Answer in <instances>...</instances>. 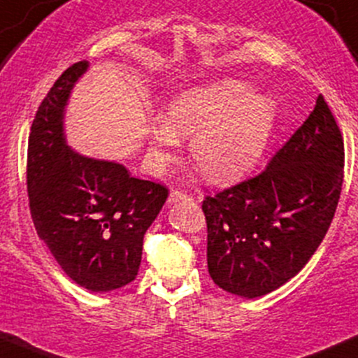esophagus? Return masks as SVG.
<instances>
[{"instance_id":"1","label":"esophagus","mask_w":358,"mask_h":358,"mask_svg":"<svg viewBox=\"0 0 358 358\" xmlns=\"http://www.w3.org/2000/svg\"><path fill=\"white\" fill-rule=\"evenodd\" d=\"M182 199H189V196H187L186 192H180V191H172L171 194H169V203H178V201H182Z\"/></svg>"}]
</instances>
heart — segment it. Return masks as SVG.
Here are the masks:
<instances>
[{"label":"heart","instance_id":"heart-1","mask_svg":"<svg viewBox=\"0 0 358 358\" xmlns=\"http://www.w3.org/2000/svg\"><path fill=\"white\" fill-rule=\"evenodd\" d=\"M277 120V103L255 94L238 79L191 87L169 104V116L157 115L148 130V159L160 171L174 159L182 136H192L191 159L213 182L245 178L266 154Z\"/></svg>","mask_w":358,"mask_h":358}]
</instances>
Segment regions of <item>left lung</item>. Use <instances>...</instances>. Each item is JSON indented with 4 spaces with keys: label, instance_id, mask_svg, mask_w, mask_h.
<instances>
[{
    "label": "left lung",
    "instance_id": "obj_1",
    "mask_svg": "<svg viewBox=\"0 0 358 358\" xmlns=\"http://www.w3.org/2000/svg\"><path fill=\"white\" fill-rule=\"evenodd\" d=\"M343 138L323 96L266 171L203 201L216 286L260 298L292 279L323 242L343 184Z\"/></svg>",
    "mask_w": 358,
    "mask_h": 358
}]
</instances>
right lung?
Wrapping results in <instances>:
<instances>
[{"mask_svg":"<svg viewBox=\"0 0 358 358\" xmlns=\"http://www.w3.org/2000/svg\"><path fill=\"white\" fill-rule=\"evenodd\" d=\"M87 67V60L72 64L40 103L28 136L27 189L35 230L62 271L87 291L108 292L138 274L143 235L169 191L67 145L64 113Z\"/></svg>","mask_w":358,"mask_h":358,"instance_id":"add662e5","label":"right lung"}]
</instances>
